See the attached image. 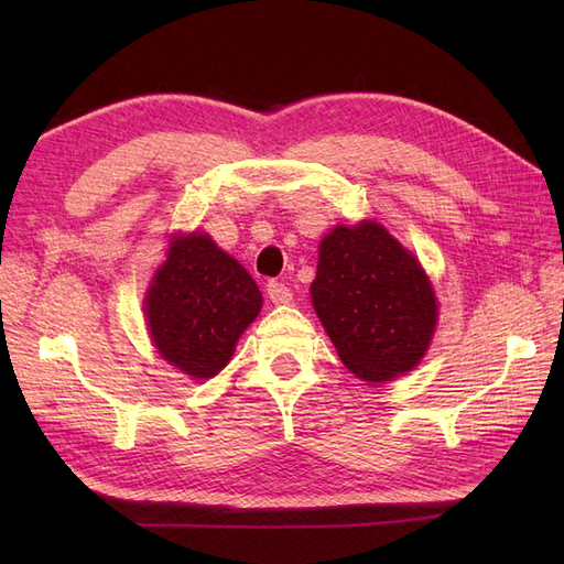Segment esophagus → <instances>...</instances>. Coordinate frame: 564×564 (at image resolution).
Wrapping results in <instances>:
<instances>
[{
  "label": "esophagus",
  "mask_w": 564,
  "mask_h": 564,
  "mask_svg": "<svg viewBox=\"0 0 564 564\" xmlns=\"http://www.w3.org/2000/svg\"><path fill=\"white\" fill-rule=\"evenodd\" d=\"M265 292H268V299H270L272 303H275V305H284V303L292 301V289H289V286L282 284V282L270 280V282L265 284Z\"/></svg>",
  "instance_id": "1"
}]
</instances>
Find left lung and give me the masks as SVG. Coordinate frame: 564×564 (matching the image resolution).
Instances as JSON below:
<instances>
[{
  "mask_svg": "<svg viewBox=\"0 0 564 564\" xmlns=\"http://www.w3.org/2000/svg\"><path fill=\"white\" fill-rule=\"evenodd\" d=\"M311 296L355 377L381 383L419 365L437 305L421 263L383 226H338L319 245Z\"/></svg>",
  "mask_w": 564,
  "mask_h": 564,
  "instance_id": "8db88e82",
  "label": "left lung"
}]
</instances>
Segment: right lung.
<instances>
[{"label": "right lung", "instance_id": "obj_1", "mask_svg": "<svg viewBox=\"0 0 564 564\" xmlns=\"http://www.w3.org/2000/svg\"><path fill=\"white\" fill-rule=\"evenodd\" d=\"M261 305L249 272L207 235L195 232L169 247L148 289L145 317L166 362L193 379H212L228 365Z\"/></svg>", "mask_w": 564, "mask_h": 564}]
</instances>
